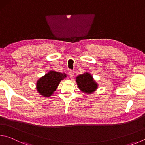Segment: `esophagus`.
Returning a JSON list of instances; mask_svg holds the SVG:
<instances>
[{
	"instance_id": "1",
	"label": "esophagus",
	"mask_w": 145,
	"mask_h": 145,
	"mask_svg": "<svg viewBox=\"0 0 145 145\" xmlns=\"http://www.w3.org/2000/svg\"><path fill=\"white\" fill-rule=\"evenodd\" d=\"M69 75H70V77L71 78L73 77V76H74V72H73V71H72V70H70L69 72Z\"/></svg>"
}]
</instances>
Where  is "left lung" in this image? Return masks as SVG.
Returning <instances> with one entry per match:
<instances>
[{"mask_svg":"<svg viewBox=\"0 0 145 145\" xmlns=\"http://www.w3.org/2000/svg\"><path fill=\"white\" fill-rule=\"evenodd\" d=\"M76 78L78 87L82 91L90 94L97 89V83L93 80V77L89 73L78 75Z\"/></svg>","mask_w":145,"mask_h":145,"instance_id":"8db88e82","label":"left lung"}]
</instances>
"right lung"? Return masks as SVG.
<instances>
[{
	"label": "right lung",
	"mask_w": 145,
	"mask_h": 145,
	"mask_svg": "<svg viewBox=\"0 0 145 145\" xmlns=\"http://www.w3.org/2000/svg\"><path fill=\"white\" fill-rule=\"evenodd\" d=\"M66 77L67 75L65 73L50 71L38 80L36 83V89L42 96L50 97L57 89L61 80Z\"/></svg>",
	"instance_id": "add662e5"
}]
</instances>
